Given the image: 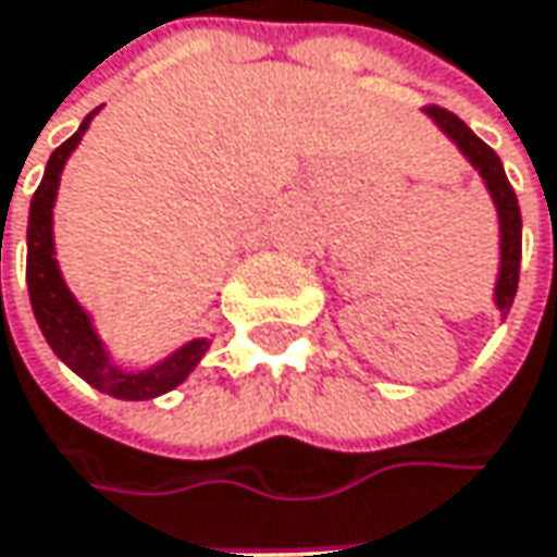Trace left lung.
Returning <instances> with one entry per match:
<instances>
[{
    "mask_svg": "<svg viewBox=\"0 0 557 557\" xmlns=\"http://www.w3.org/2000/svg\"><path fill=\"white\" fill-rule=\"evenodd\" d=\"M423 114L449 137L455 150L465 157V163L481 175L491 205L497 211V246H500V262H497V282H494V308L500 317H507L517 298V285H520V256H522V218L520 205H517V191L510 188L507 173L500 157L446 108H423Z\"/></svg>",
    "mask_w": 557,
    "mask_h": 557,
    "instance_id": "obj_1",
    "label": "left lung"
}]
</instances>
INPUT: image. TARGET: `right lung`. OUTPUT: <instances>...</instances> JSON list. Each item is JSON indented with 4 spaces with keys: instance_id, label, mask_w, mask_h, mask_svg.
I'll return each mask as SVG.
<instances>
[{
    "instance_id": "right-lung-1",
    "label": "right lung",
    "mask_w": 557,
    "mask_h": 557,
    "mask_svg": "<svg viewBox=\"0 0 557 557\" xmlns=\"http://www.w3.org/2000/svg\"><path fill=\"white\" fill-rule=\"evenodd\" d=\"M96 114H99V108L89 111L83 117L79 131L50 153L44 178L37 185L35 198H32V211H28V295H32V311H35L37 326H40L47 346L53 349V356L63 366H70L83 382H89L96 391H102L108 397H117V400H153V397L178 387L195 372V366L211 349V339L195 336V339L182 343L178 349L166 352L163 359H157L150 366L127 369L108 349V343L96 326V317L86 311L83 301L70 292V285L60 272V262H57L53 205H57L63 166L73 157V150L79 147L83 134L89 131Z\"/></svg>"
}]
</instances>
